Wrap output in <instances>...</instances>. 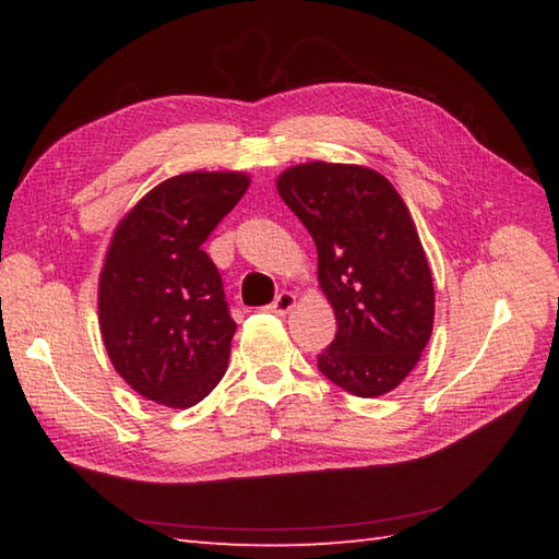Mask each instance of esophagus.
I'll list each match as a JSON object with an SVG mask.
<instances>
[{
	"mask_svg": "<svg viewBox=\"0 0 559 559\" xmlns=\"http://www.w3.org/2000/svg\"><path fill=\"white\" fill-rule=\"evenodd\" d=\"M293 307H295V295L288 293V290H281V293L276 295V300H273V302L269 305V310L276 312V314H288V312L293 310Z\"/></svg>",
	"mask_w": 559,
	"mask_h": 559,
	"instance_id": "esophagus-1",
	"label": "esophagus"
}]
</instances>
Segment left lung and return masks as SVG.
Returning a JSON list of instances; mask_svg holds the SVG:
<instances>
[{"label":"left lung","mask_w":559,"mask_h":559,"mask_svg":"<svg viewBox=\"0 0 559 559\" xmlns=\"http://www.w3.org/2000/svg\"><path fill=\"white\" fill-rule=\"evenodd\" d=\"M278 194L312 235L336 336L317 367L353 396L396 389L432 334L435 288L411 213L386 177L360 165L305 163Z\"/></svg>","instance_id":"obj_1"}]
</instances>
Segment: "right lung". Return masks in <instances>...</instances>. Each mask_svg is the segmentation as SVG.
Masks as SVG:
<instances>
[{
  "label": "right lung",
  "instance_id": "right-lung-1",
  "mask_svg": "<svg viewBox=\"0 0 559 559\" xmlns=\"http://www.w3.org/2000/svg\"><path fill=\"white\" fill-rule=\"evenodd\" d=\"M249 187L242 173H185L117 225L98 286L115 370L148 401L189 408L221 382L237 324L201 249Z\"/></svg>",
  "mask_w": 559,
  "mask_h": 559
}]
</instances>
